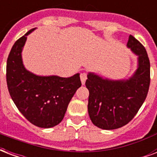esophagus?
I'll list each match as a JSON object with an SVG mask.
<instances>
[{
  "label": "esophagus",
  "instance_id": "1",
  "mask_svg": "<svg viewBox=\"0 0 157 157\" xmlns=\"http://www.w3.org/2000/svg\"><path fill=\"white\" fill-rule=\"evenodd\" d=\"M86 79H87V73H86V72H82V73L81 74V81L82 85H85Z\"/></svg>",
  "mask_w": 157,
  "mask_h": 157
}]
</instances>
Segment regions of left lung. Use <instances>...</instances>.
<instances>
[{"mask_svg":"<svg viewBox=\"0 0 157 157\" xmlns=\"http://www.w3.org/2000/svg\"><path fill=\"white\" fill-rule=\"evenodd\" d=\"M127 47L138 56V68L128 80H109L93 72L87 75L88 112L91 121L100 129H115L128 124L148 93L150 61L146 50L131 35Z\"/></svg>","mask_w":157,"mask_h":157,"instance_id":"8db88e82","label":"left lung"}]
</instances>
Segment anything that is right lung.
Returning a JSON list of instances; mask_svg holds the SVG:
<instances>
[{"label": "right lung", "mask_w": 157, "mask_h": 157, "mask_svg": "<svg viewBox=\"0 0 157 157\" xmlns=\"http://www.w3.org/2000/svg\"><path fill=\"white\" fill-rule=\"evenodd\" d=\"M31 29L13 44L6 64V81L12 100L28 121L40 128H51L63 119L67 108L81 86L80 74L71 77L41 76L24 67L22 51Z\"/></svg>", "instance_id": "1"}]
</instances>
